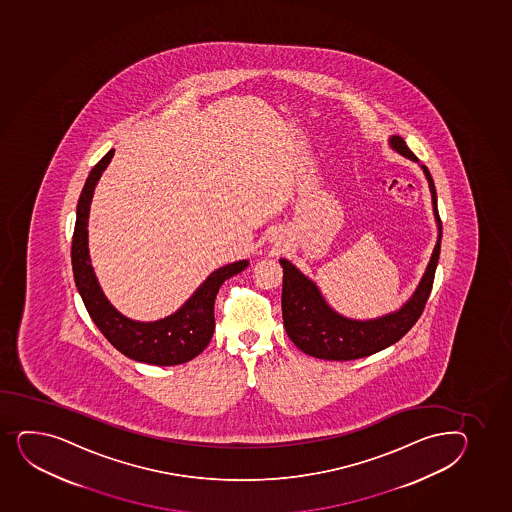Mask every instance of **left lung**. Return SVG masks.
Returning <instances> with one entry per match:
<instances>
[{
    "mask_svg": "<svg viewBox=\"0 0 512 512\" xmlns=\"http://www.w3.org/2000/svg\"><path fill=\"white\" fill-rule=\"evenodd\" d=\"M389 143L399 154L413 162H419L418 157L409 150L406 142L399 135H392ZM421 169L428 179L429 191L433 198L438 240L423 279L416 287L413 296L409 297V301H406L401 309L380 318L365 319V321L347 318L343 314L336 313L335 309L326 303L318 286L301 270H297L296 265H292L289 260L281 259L282 269H284L282 319H284L287 335L301 352L308 353L311 357L341 360V362L369 357L372 353L394 345L416 325L419 316L423 314L433 281H435L436 265L440 259L441 235H443L438 204H436L435 182L426 165H421Z\"/></svg>",
    "mask_w": 512,
    "mask_h": 512,
    "instance_id": "obj_1",
    "label": "left lung"
}]
</instances>
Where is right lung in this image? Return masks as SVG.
<instances>
[{
  "label": "right lung",
  "instance_id": "1",
  "mask_svg": "<svg viewBox=\"0 0 512 512\" xmlns=\"http://www.w3.org/2000/svg\"><path fill=\"white\" fill-rule=\"evenodd\" d=\"M115 150L94 165L89 172L76 209V226L72 235V272L77 291L83 297L89 316L111 345L125 357L150 365H179L198 357L208 347L215 331V299L221 284L247 269L248 260H240L215 270L194 291L193 296L176 313L159 321H133L116 311L106 299L94 275L88 250V216L94 187L110 164Z\"/></svg>",
  "mask_w": 512,
  "mask_h": 512
}]
</instances>
